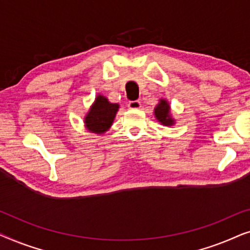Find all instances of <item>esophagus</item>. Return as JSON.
Listing matches in <instances>:
<instances>
[{"mask_svg":"<svg viewBox=\"0 0 250 250\" xmlns=\"http://www.w3.org/2000/svg\"><path fill=\"white\" fill-rule=\"evenodd\" d=\"M127 105H128L129 109H140V108H141V102H140V101H129Z\"/></svg>","mask_w":250,"mask_h":250,"instance_id":"1","label":"esophagus"}]
</instances>
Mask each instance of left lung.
<instances>
[{
	"mask_svg": "<svg viewBox=\"0 0 250 250\" xmlns=\"http://www.w3.org/2000/svg\"><path fill=\"white\" fill-rule=\"evenodd\" d=\"M153 114L157 121L164 126H173L175 125V119L173 118L172 112H170V105L168 101L165 99H159L158 104L153 109Z\"/></svg>",
	"mask_w": 250,
	"mask_h": 250,
	"instance_id": "1",
	"label": "left lung"
}]
</instances>
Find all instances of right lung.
I'll return each instance as SVG.
<instances>
[{"label": "right lung", "mask_w": 250, "mask_h": 250, "mask_svg": "<svg viewBox=\"0 0 250 250\" xmlns=\"http://www.w3.org/2000/svg\"><path fill=\"white\" fill-rule=\"evenodd\" d=\"M118 109V104H111L104 95L98 94L84 117L85 128L94 134H104L111 127Z\"/></svg>", "instance_id": "1"}]
</instances>
